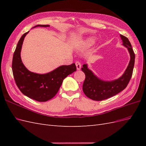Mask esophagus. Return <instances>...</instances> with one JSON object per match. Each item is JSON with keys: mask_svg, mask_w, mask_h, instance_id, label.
I'll return each instance as SVG.
<instances>
[{"mask_svg": "<svg viewBox=\"0 0 146 146\" xmlns=\"http://www.w3.org/2000/svg\"><path fill=\"white\" fill-rule=\"evenodd\" d=\"M76 67H77V69L78 70H80V68H81V63L79 62L78 61H77L76 62Z\"/></svg>", "mask_w": 146, "mask_h": 146, "instance_id": "1", "label": "esophagus"}]
</instances>
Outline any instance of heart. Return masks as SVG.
Listing matches in <instances>:
<instances>
[{"mask_svg":"<svg viewBox=\"0 0 146 146\" xmlns=\"http://www.w3.org/2000/svg\"><path fill=\"white\" fill-rule=\"evenodd\" d=\"M96 41V39L94 38H89L88 39H87L85 41V44L86 46H91L92 45H93L94 42Z\"/></svg>","mask_w":146,"mask_h":146,"instance_id":"1","label":"heart"}]
</instances>
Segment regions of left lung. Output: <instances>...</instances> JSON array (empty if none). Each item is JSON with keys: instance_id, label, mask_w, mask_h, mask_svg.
Here are the masks:
<instances>
[{"instance_id": "left-lung-1", "label": "left lung", "mask_w": 146, "mask_h": 146, "mask_svg": "<svg viewBox=\"0 0 146 146\" xmlns=\"http://www.w3.org/2000/svg\"><path fill=\"white\" fill-rule=\"evenodd\" d=\"M120 36L123 45L130 52V61L129 66L120 78L113 81L106 82L97 77L88 68L87 64H83L82 70L85 74V79L83 84V91L88 98L96 101L110 98L123 91L129 84L133 74L135 55L129 39L122 35Z\"/></svg>"}]
</instances>
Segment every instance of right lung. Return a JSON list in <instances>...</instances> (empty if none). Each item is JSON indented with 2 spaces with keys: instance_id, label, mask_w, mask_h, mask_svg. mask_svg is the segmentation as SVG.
<instances>
[{
  "instance_id": "add662e5",
  "label": "right lung",
  "mask_w": 146,
  "mask_h": 146,
  "mask_svg": "<svg viewBox=\"0 0 146 146\" xmlns=\"http://www.w3.org/2000/svg\"><path fill=\"white\" fill-rule=\"evenodd\" d=\"M50 27L48 25H37L36 27ZM24 33L17 43L13 54L12 70L17 86L22 93L38 102H46L56 94L64 79L76 71L75 63L61 66L46 74L32 72L25 67L21 58L22 45L26 35Z\"/></svg>"
}]
</instances>
